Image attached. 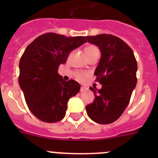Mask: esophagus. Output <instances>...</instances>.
Listing matches in <instances>:
<instances>
[{"label":"esophagus","mask_w":158,"mask_h":158,"mask_svg":"<svg viewBox=\"0 0 158 158\" xmlns=\"http://www.w3.org/2000/svg\"><path fill=\"white\" fill-rule=\"evenodd\" d=\"M86 89H86L85 87H81V92H85Z\"/></svg>","instance_id":"obj_1"}]
</instances>
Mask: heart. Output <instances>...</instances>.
<instances>
[{
    "label": "heart",
    "mask_w": 158,
    "mask_h": 158,
    "mask_svg": "<svg viewBox=\"0 0 158 158\" xmlns=\"http://www.w3.org/2000/svg\"><path fill=\"white\" fill-rule=\"evenodd\" d=\"M98 48L96 47H95V46H89V47H87L85 49V53L86 57L89 56L90 54H93L94 52H98ZM75 76H76V78L77 80L82 81H84L86 77H87L88 74L85 73H76Z\"/></svg>",
    "instance_id": "heart-1"
}]
</instances>
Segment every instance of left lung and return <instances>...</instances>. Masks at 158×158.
I'll return each instance as SVG.
<instances>
[{"mask_svg":"<svg viewBox=\"0 0 158 158\" xmlns=\"http://www.w3.org/2000/svg\"><path fill=\"white\" fill-rule=\"evenodd\" d=\"M89 43L99 47L101 54L94 74L102 85L95 98L85 107L89 117L97 123L109 124L121 116L136 87V59L131 47L121 39L111 35L86 36Z\"/></svg>","mask_w":158,"mask_h":158,"instance_id":"obj_1","label":"left lung"}]
</instances>
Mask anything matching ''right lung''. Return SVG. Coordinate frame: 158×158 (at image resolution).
Segmentation results:
<instances>
[{
    "mask_svg": "<svg viewBox=\"0 0 158 158\" xmlns=\"http://www.w3.org/2000/svg\"><path fill=\"white\" fill-rule=\"evenodd\" d=\"M85 43L83 36L47 33L25 49L19 61V85L29 110L40 120L56 123L62 119L69 99L80 91L78 82L65 81L58 69L71 51Z\"/></svg>",
    "mask_w": 158,
    "mask_h": 158,
    "instance_id": "obj_1",
    "label": "right lung"
}]
</instances>
